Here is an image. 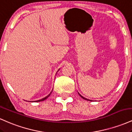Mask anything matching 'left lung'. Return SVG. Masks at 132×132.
<instances>
[{
	"label": "left lung",
	"mask_w": 132,
	"mask_h": 132,
	"mask_svg": "<svg viewBox=\"0 0 132 132\" xmlns=\"http://www.w3.org/2000/svg\"><path fill=\"white\" fill-rule=\"evenodd\" d=\"M79 95H80V96H81V97H82V98H83V99H85V100H87V101H89V100H88V99H86V98L83 97H82V95H80V94H79ZM89 101H90V100H89Z\"/></svg>",
	"instance_id": "left-lung-1"
}]
</instances>
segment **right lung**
Segmentation results:
<instances>
[{
  "mask_svg": "<svg viewBox=\"0 0 132 132\" xmlns=\"http://www.w3.org/2000/svg\"><path fill=\"white\" fill-rule=\"evenodd\" d=\"M51 93H50V94H49V95H47V96H46V97H45V98H43V99H40V100H38V101H36V102H40V101H45V99H47V98H48V97H49V96H50V94H51Z\"/></svg>",
  "mask_w": 132,
  "mask_h": 132,
  "instance_id": "obj_1",
  "label": "right lung"
}]
</instances>
